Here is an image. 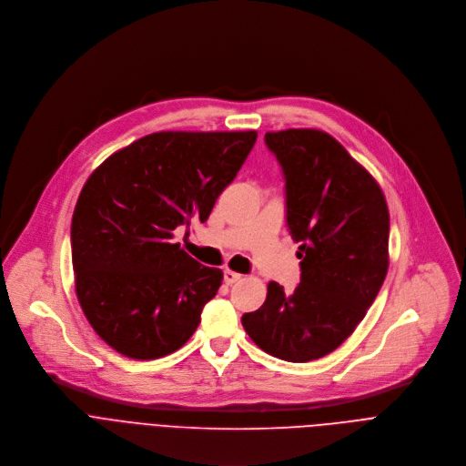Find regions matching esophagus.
Wrapping results in <instances>:
<instances>
[{
    "instance_id": "obj_1",
    "label": "esophagus",
    "mask_w": 466,
    "mask_h": 466,
    "mask_svg": "<svg viewBox=\"0 0 466 466\" xmlns=\"http://www.w3.org/2000/svg\"><path fill=\"white\" fill-rule=\"evenodd\" d=\"M240 273H237V271H231V269H226L224 271V281H226V285H233V283H237V281H240Z\"/></svg>"
}]
</instances>
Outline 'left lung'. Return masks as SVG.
Instances as JSON below:
<instances>
[{
  "instance_id": "8db88e82",
  "label": "left lung",
  "mask_w": 466,
  "mask_h": 466,
  "mask_svg": "<svg viewBox=\"0 0 466 466\" xmlns=\"http://www.w3.org/2000/svg\"><path fill=\"white\" fill-rule=\"evenodd\" d=\"M264 143L283 170L301 281L292 294L271 281L264 305L242 325L264 352L301 363L338 349L377 299L388 273L390 211L373 176L329 134L268 132Z\"/></svg>"
}]
</instances>
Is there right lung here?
<instances>
[{
  "instance_id": "1",
  "label": "right lung",
  "mask_w": 466,
  "mask_h": 466,
  "mask_svg": "<svg viewBox=\"0 0 466 466\" xmlns=\"http://www.w3.org/2000/svg\"><path fill=\"white\" fill-rule=\"evenodd\" d=\"M255 141L257 132H157L87 177L71 220L75 289L117 352L156 360L198 329L224 273L183 251L174 229L209 218Z\"/></svg>"
}]
</instances>
